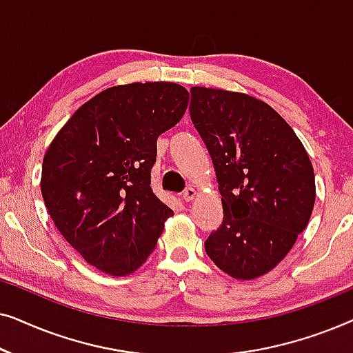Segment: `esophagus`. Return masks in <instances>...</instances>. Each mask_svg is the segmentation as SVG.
<instances>
[{"label": "esophagus", "mask_w": 353, "mask_h": 353, "mask_svg": "<svg viewBox=\"0 0 353 353\" xmlns=\"http://www.w3.org/2000/svg\"><path fill=\"white\" fill-rule=\"evenodd\" d=\"M197 196V192H196V190L194 188H186L185 190V192H183V199H185V202H191V201H194V197Z\"/></svg>", "instance_id": "34e87169"}]
</instances>
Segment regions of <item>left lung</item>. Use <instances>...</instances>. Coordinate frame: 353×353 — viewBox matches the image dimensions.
I'll return each instance as SVG.
<instances>
[{
    "label": "left lung",
    "instance_id": "1",
    "mask_svg": "<svg viewBox=\"0 0 353 353\" xmlns=\"http://www.w3.org/2000/svg\"><path fill=\"white\" fill-rule=\"evenodd\" d=\"M191 120L214 162L223 223L205 252L234 279H255L296 244L315 205V173L301 139L263 101L192 86Z\"/></svg>",
    "mask_w": 353,
    "mask_h": 353
}]
</instances>
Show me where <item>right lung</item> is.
I'll list each match as a JSON object with an SVG mask.
<instances>
[{
    "instance_id": "right-lung-1",
    "label": "right lung",
    "mask_w": 353,
    "mask_h": 353,
    "mask_svg": "<svg viewBox=\"0 0 353 353\" xmlns=\"http://www.w3.org/2000/svg\"><path fill=\"white\" fill-rule=\"evenodd\" d=\"M190 93L170 81L117 85L86 101L46 149L41 194L64 239L110 276L146 262L173 210L152 192L157 138Z\"/></svg>"
}]
</instances>
